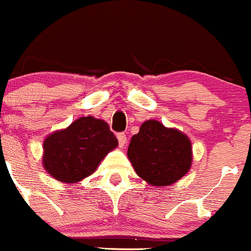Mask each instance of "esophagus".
I'll list each match as a JSON object with an SVG mask.
<instances>
[{
  "label": "esophagus",
  "mask_w": 251,
  "mask_h": 251,
  "mask_svg": "<svg viewBox=\"0 0 251 251\" xmlns=\"http://www.w3.org/2000/svg\"><path fill=\"white\" fill-rule=\"evenodd\" d=\"M117 139H118L119 147H124L126 143H127V137H126L124 133H118V134H117Z\"/></svg>",
  "instance_id": "esophagus-1"
}]
</instances>
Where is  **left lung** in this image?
Instances as JSON below:
<instances>
[{
  "label": "left lung",
  "instance_id": "left-lung-1",
  "mask_svg": "<svg viewBox=\"0 0 251 251\" xmlns=\"http://www.w3.org/2000/svg\"><path fill=\"white\" fill-rule=\"evenodd\" d=\"M135 173L154 186L180 180L191 168V142L183 133L169 129L157 121L144 122L128 147Z\"/></svg>",
  "mask_w": 251,
  "mask_h": 251
}]
</instances>
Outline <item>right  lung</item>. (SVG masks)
I'll return each mask as SVG.
<instances>
[{"label":"right lung","instance_id":"right-lung-1","mask_svg":"<svg viewBox=\"0 0 251 251\" xmlns=\"http://www.w3.org/2000/svg\"><path fill=\"white\" fill-rule=\"evenodd\" d=\"M117 145L118 140L106 122L81 117L66 129L45 139L43 164L56 180L77 182L91 175Z\"/></svg>","mask_w":251,"mask_h":251}]
</instances>
